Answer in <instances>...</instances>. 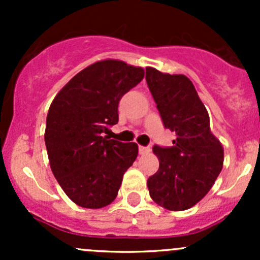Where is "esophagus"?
<instances>
[{
	"mask_svg": "<svg viewBox=\"0 0 260 260\" xmlns=\"http://www.w3.org/2000/svg\"><path fill=\"white\" fill-rule=\"evenodd\" d=\"M138 151H140V154H147L149 151H151V148H149V147L140 146V148H138Z\"/></svg>",
	"mask_w": 260,
	"mask_h": 260,
	"instance_id": "esophagus-1",
	"label": "esophagus"
}]
</instances>
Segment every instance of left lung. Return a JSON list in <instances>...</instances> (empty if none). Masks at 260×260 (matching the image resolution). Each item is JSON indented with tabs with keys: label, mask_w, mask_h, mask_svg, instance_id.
<instances>
[{
	"label": "left lung",
	"mask_w": 260,
	"mask_h": 260,
	"mask_svg": "<svg viewBox=\"0 0 260 260\" xmlns=\"http://www.w3.org/2000/svg\"><path fill=\"white\" fill-rule=\"evenodd\" d=\"M146 80L162 122L176 133L172 147H153L159 169L147 181L152 200L171 211L192 208L210 191L224 164V148L192 81L146 68Z\"/></svg>",
	"instance_id": "obj_1"
}]
</instances>
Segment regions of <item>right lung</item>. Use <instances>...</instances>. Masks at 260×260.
<instances>
[{
	"instance_id": "right-lung-1",
	"label": "right lung",
	"mask_w": 260,
	"mask_h": 260,
	"mask_svg": "<svg viewBox=\"0 0 260 260\" xmlns=\"http://www.w3.org/2000/svg\"><path fill=\"white\" fill-rule=\"evenodd\" d=\"M143 77L141 67L101 60L70 79L50 106L45 128L50 167L68 198L81 208L109 205L137 158L135 142L106 135L118 123L120 98Z\"/></svg>"
}]
</instances>
